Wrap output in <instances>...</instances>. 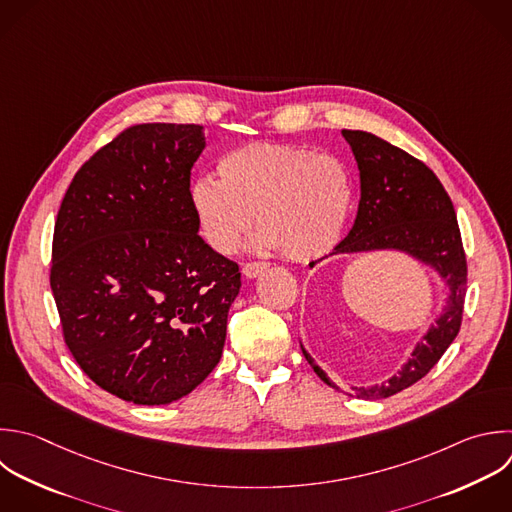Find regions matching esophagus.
<instances>
[{"instance_id": "esophagus-1", "label": "esophagus", "mask_w": 512, "mask_h": 512, "mask_svg": "<svg viewBox=\"0 0 512 512\" xmlns=\"http://www.w3.org/2000/svg\"><path fill=\"white\" fill-rule=\"evenodd\" d=\"M268 268V262H246L244 266H242V274L246 276V278H256L258 274H262L264 270Z\"/></svg>"}]
</instances>
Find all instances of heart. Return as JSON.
Returning a JSON list of instances; mask_svg holds the SVG:
<instances>
[{
	"mask_svg": "<svg viewBox=\"0 0 512 512\" xmlns=\"http://www.w3.org/2000/svg\"><path fill=\"white\" fill-rule=\"evenodd\" d=\"M218 176L198 178L190 202L206 242L234 252L254 222L258 246L292 260L326 254L342 236L352 184L344 164L294 144L252 142L220 156Z\"/></svg>",
	"mask_w": 512,
	"mask_h": 512,
	"instance_id": "heart-1",
	"label": "heart"
}]
</instances>
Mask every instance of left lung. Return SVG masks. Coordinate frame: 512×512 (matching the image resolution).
<instances>
[{"mask_svg":"<svg viewBox=\"0 0 512 512\" xmlns=\"http://www.w3.org/2000/svg\"><path fill=\"white\" fill-rule=\"evenodd\" d=\"M342 136L360 170V202L354 226L334 254L404 252L434 268L448 286L442 314L420 338L402 370L382 384L352 386L346 392L356 398L380 400L426 376L456 338L466 294V254L454 206L424 162L368 132L342 130ZM302 352L320 380L340 390L304 348Z\"/></svg>","mask_w":512,"mask_h":512,"instance_id":"8db88e82","label":"left lung"}]
</instances>
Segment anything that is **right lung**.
Instances as JSON below:
<instances>
[{"label": "right lung", "instance_id": "right-lung-1", "mask_svg": "<svg viewBox=\"0 0 512 512\" xmlns=\"http://www.w3.org/2000/svg\"><path fill=\"white\" fill-rule=\"evenodd\" d=\"M196 124H138L74 176L54 228L50 284L64 340L106 392L170 404L220 362L238 264L198 234Z\"/></svg>", "mask_w": 512, "mask_h": 512}]
</instances>
